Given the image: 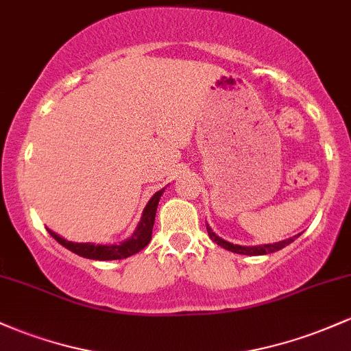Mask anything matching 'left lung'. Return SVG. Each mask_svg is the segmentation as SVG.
<instances>
[{
  "label": "left lung",
  "mask_w": 351,
  "mask_h": 351,
  "mask_svg": "<svg viewBox=\"0 0 351 351\" xmlns=\"http://www.w3.org/2000/svg\"><path fill=\"white\" fill-rule=\"evenodd\" d=\"M206 232L210 234L211 240L215 241V243L221 246V248L228 250V252H233V253H238V255H250V256H258V255H268V253H275L278 252V250L285 248L287 245H290L291 241H295V238L300 237L298 234H295V237L288 238V240H283V241H278V243H268V245H256V246H243V245H233L230 243V241L223 240V238H219L217 233L213 232V230L210 228V225H206Z\"/></svg>",
  "instance_id": "8db88e82"
}]
</instances>
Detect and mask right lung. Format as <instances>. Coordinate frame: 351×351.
<instances>
[{"instance_id": "right-lung-1", "label": "right lung", "mask_w": 351, "mask_h": 351, "mask_svg": "<svg viewBox=\"0 0 351 351\" xmlns=\"http://www.w3.org/2000/svg\"><path fill=\"white\" fill-rule=\"evenodd\" d=\"M163 190L156 191L155 195L149 198V202L146 203L143 215H141L140 223L134 228L133 234L130 238H126L125 241L121 243H114V245H95V243H75V241H68L64 240L63 237L53 232V230H48V233L51 234L53 238L58 241L60 245H63L64 248H68L69 252L76 253V255L83 256V258H90V260H99V261H106V260H123V258H128L134 255V253L141 252L146 245L152 241V232H153V225H155V217H156V208L158 203H160L161 195H163Z\"/></svg>"}]
</instances>
